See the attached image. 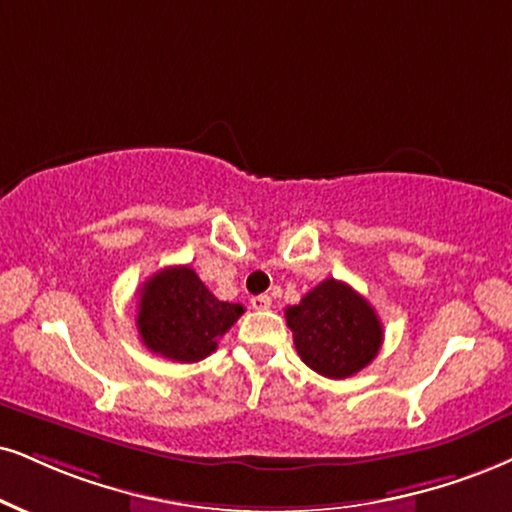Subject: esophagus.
Segmentation results:
<instances>
[{
  "instance_id": "1",
  "label": "esophagus",
  "mask_w": 512,
  "mask_h": 512,
  "mask_svg": "<svg viewBox=\"0 0 512 512\" xmlns=\"http://www.w3.org/2000/svg\"><path fill=\"white\" fill-rule=\"evenodd\" d=\"M270 306H273V299H270L268 294L251 296V308H256V311H268Z\"/></svg>"
}]
</instances>
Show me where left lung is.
<instances>
[{
  "label": "left lung",
  "instance_id": "8db88e82",
  "mask_svg": "<svg viewBox=\"0 0 512 512\" xmlns=\"http://www.w3.org/2000/svg\"><path fill=\"white\" fill-rule=\"evenodd\" d=\"M294 346L308 368L344 380L375 361L384 330L375 308L346 282L327 280L285 308Z\"/></svg>",
  "mask_w": 512,
  "mask_h": 512
}]
</instances>
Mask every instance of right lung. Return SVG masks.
<instances>
[{
	"instance_id": "add662e5",
	"label": "right lung",
	"mask_w": 512,
	"mask_h": 512,
	"mask_svg": "<svg viewBox=\"0 0 512 512\" xmlns=\"http://www.w3.org/2000/svg\"><path fill=\"white\" fill-rule=\"evenodd\" d=\"M244 313L208 292L189 266L163 268L140 289L137 332L156 356L175 363H197L218 349V339Z\"/></svg>"
}]
</instances>
